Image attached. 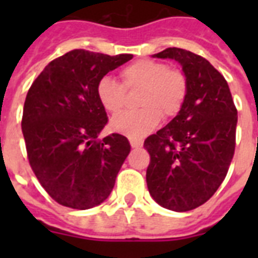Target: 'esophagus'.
Segmentation results:
<instances>
[{"instance_id": "1", "label": "esophagus", "mask_w": 258, "mask_h": 258, "mask_svg": "<svg viewBox=\"0 0 258 258\" xmlns=\"http://www.w3.org/2000/svg\"><path fill=\"white\" fill-rule=\"evenodd\" d=\"M130 145H131V147L133 149H138V147H142L143 146V142L141 141V139H130Z\"/></svg>"}]
</instances>
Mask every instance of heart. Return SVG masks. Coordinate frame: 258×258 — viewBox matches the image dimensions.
<instances>
[{
	"label": "heart",
	"instance_id": "1",
	"mask_svg": "<svg viewBox=\"0 0 258 258\" xmlns=\"http://www.w3.org/2000/svg\"><path fill=\"white\" fill-rule=\"evenodd\" d=\"M120 79L121 84L109 76L99 79L96 96L107 112L117 115L127 101L125 91L141 89L137 97L141 108L125 111L112 120L115 131L133 139L151 133L161 117L170 119L178 115L187 97V76L163 61L137 60L120 71Z\"/></svg>",
	"mask_w": 258,
	"mask_h": 258
}]
</instances>
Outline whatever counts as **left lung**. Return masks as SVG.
<instances>
[{
    "mask_svg": "<svg viewBox=\"0 0 258 258\" xmlns=\"http://www.w3.org/2000/svg\"><path fill=\"white\" fill-rule=\"evenodd\" d=\"M154 57L179 62L188 92L179 113L145 141L147 187L162 208L188 212L210 200L228 174L237 108L225 78L202 56L167 48Z\"/></svg>",
    "mask_w": 258,
    "mask_h": 258,
    "instance_id": "obj_1",
    "label": "left lung"
}]
</instances>
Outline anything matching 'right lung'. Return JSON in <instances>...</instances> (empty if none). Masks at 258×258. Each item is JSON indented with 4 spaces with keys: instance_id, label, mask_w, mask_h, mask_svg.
Masks as SVG:
<instances>
[{
    "instance_id": "obj_1",
    "label": "right lung",
    "mask_w": 258,
    "mask_h": 258,
    "mask_svg": "<svg viewBox=\"0 0 258 258\" xmlns=\"http://www.w3.org/2000/svg\"><path fill=\"white\" fill-rule=\"evenodd\" d=\"M131 58L74 49L52 60L28 91L21 127L29 165L62 206L95 208L112 191L131 147L120 134L97 139L108 117L96 84Z\"/></svg>"
}]
</instances>
